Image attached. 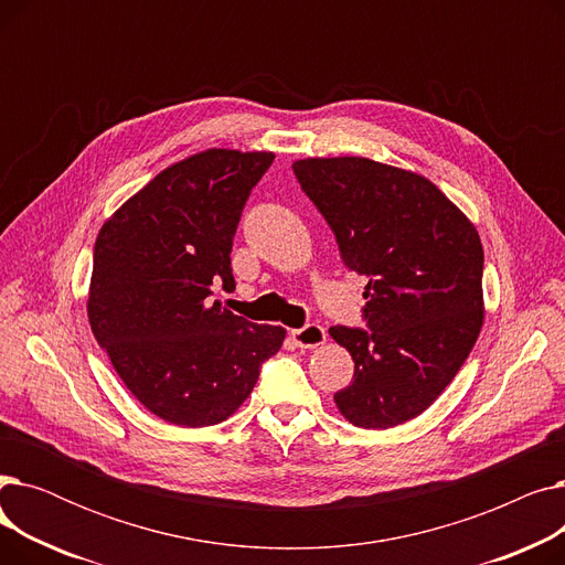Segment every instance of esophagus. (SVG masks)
<instances>
[{
  "label": "esophagus",
  "mask_w": 565,
  "mask_h": 565,
  "mask_svg": "<svg viewBox=\"0 0 565 565\" xmlns=\"http://www.w3.org/2000/svg\"><path fill=\"white\" fill-rule=\"evenodd\" d=\"M290 339H292V343L298 345V348H318L320 343H324L328 334H324V330L320 328V324L311 322V324H305L302 330H292Z\"/></svg>",
  "instance_id": "obj_1"
}]
</instances>
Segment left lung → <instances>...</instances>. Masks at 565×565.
<instances>
[{
	"instance_id": "1",
	"label": "left lung",
	"mask_w": 565,
	"mask_h": 565,
	"mask_svg": "<svg viewBox=\"0 0 565 565\" xmlns=\"http://www.w3.org/2000/svg\"><path fill=\"white\" fill-rule=\"evenodd\" d=\"M292 171L334 231L345 267L369 279V330H330L354 362L337 407L350 424L375 430L419 417L481 332L477 228L419 173L369 158H307Z\"/></svg>"
}]
</instances>
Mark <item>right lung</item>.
Returning <instances> with one entry per match:
<instances>
[{
	"mask_svg": "<svg viewBox=\"0 0 565 565\" xmlns=\"http://www.w3.org/2000/svg\"><path fill=\"white\" fill-rule=\"evenodd\" d=\"M273 153L211 148L158 173L103 224L88 322L130 394L156 417L213 426L245 403L286 330L211 302L233 288L231 247Z\"/></svg>",
	"mask_w": 565,
	"mask_h": 565,
	"instance_id": "right-lung-1",
	"label": "right lung"
}]
</instances>
